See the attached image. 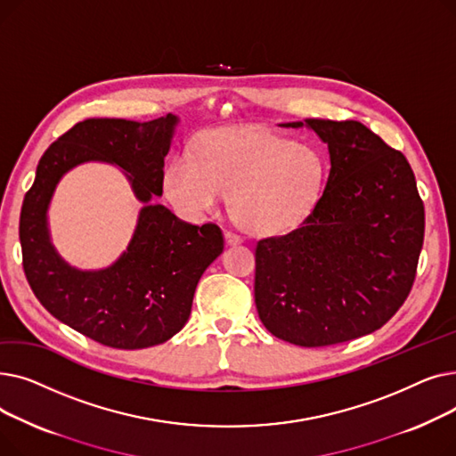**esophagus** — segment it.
I'll list each match as a JSON object with an SVG mask.
<instances>
[{
    "instance_id": "34e87169",
    "label": "esophagus",
    "mask_w": 456,
    "mask_h": 456,
    "mask_svg": "<svg viewBox=\"0 0 456 456\" xmlns=\"http://www.w3.org/2000/svg\"><path fill=\"white\" fill-rule=\"evenodd\" d=\"M225 240H227L229 246H238V244H242V236L227 231V232H225Z\"/></svg>"
}]
</instances>
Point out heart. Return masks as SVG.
<instances>
[{
	"label": "heart",
	"mask_w": 456,
	"mask_h": 456,
	"mask_svg": "<svg viewBox=\"0 0 456 456\" xmlns=\"http://www.w3.org/2000/svg\"><path fill=\"white\" fill-rule=\"evenodd\" d=\"M327 175L323 153L266 129H218L201 136L196 159L167 162L166 198L186 218H203L231 194V214L255 236L297 229L314 212Z\"/></svg>",
	"instance_id": "1"
}]
</instances>
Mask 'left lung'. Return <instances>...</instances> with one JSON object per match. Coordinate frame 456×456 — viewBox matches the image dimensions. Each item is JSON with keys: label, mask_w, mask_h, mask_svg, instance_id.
<instances>
[{"label": "left lung", "mask_w": 456, "mask_h": 456, "mask_svg": "<svg viewBox=\"0 0 456 456\" xmlns=\"http://www.w3.org/2000/svg\"><path fill=\"white\" fill-rule=\"evenodd\" d=\"M330 170L314 212L292 232L255 248V305L273 337L301 347L361 338L409 297L425 210L401 151L364 124L308 118Z\"/></svg>", "instance_id": "obj_1"}]
</instances>
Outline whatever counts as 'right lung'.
<instances>
[{"mask_svg": "<svg viewBox=\"0 0 456 456\" xmlns=\"http://www.w3.org/2000/svg\"><path fill=\"white\" fill-rule=\"evenodd\" d=\"M177 124L175 114L151 122H79L45 150L21 205L23 272L37 299L59 322L109 347L143 349L170 340L190 318L203 272L224 251L218 225L186 224L153 203V196H162L164 157ZM86 161L118 165L142 203L126 251L100 271H79L66 263L46 224L56 184Z\"/></svg>", "mask_w": 456, "mask_h": 456, "instance_id": "1", "label": "right lung"}]
</instances>
